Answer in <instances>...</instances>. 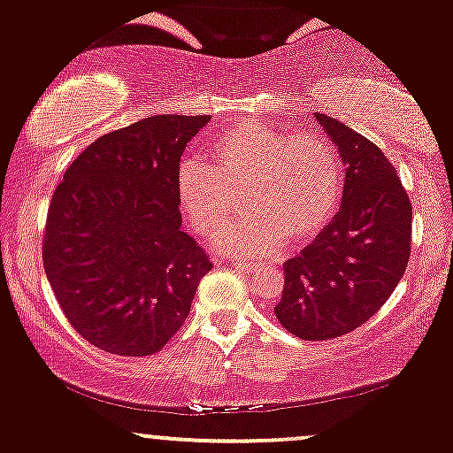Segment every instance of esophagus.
Returning a JSON list of instances; mask_svg holds the SVG:
<instances>
[{
	"label": "esophagus",
	"mask_w": 453,
	"mask_h": 453,
	"mask_svg": "<svg viewBox=\"0 0 453 453\" xmlns=\"http://www.w3.org/2000/svg\"><path fill=\"white\" fill-rule=\"evenodd\" d=\"M234 268L242 270L244 274H249V272L257 270V264H253V261H234Z\"/></svg>",
	"instance_id": "34e87169"
}]
</instances>
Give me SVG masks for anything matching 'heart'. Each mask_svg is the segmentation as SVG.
<instances>
[{
  "mask_svg": "<svg viewBox=\"0 0 453 453\" xmlns=\"http://www.w3.org/2000/svg\"><path fill=\"white\" fill-rule=\"evenodd\" d=\"M177 203L194 230L217 234L238 212L250 215L217 236L215 247L241 257L276 253L287 238L308 242L329 226L342 203V173L334 145L316 133L287 134L257 119L217 133L209 165L179 162Z\"/></svg>",
  "mask_w": 453,
  "mask_h": 453,
  "instance_id": "b5f03b06",
  "label": "heart"
}]
</instances>
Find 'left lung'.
Wrapping results in <instances>:
<instances>
[{"mask_svg":"<svg viewBox=\"0 0 453 453\" xmlns=\"http://www.w3.org/2000/svg\"><path fill=\"white\" fill-rule=\"evenodd\" d=\"M344 162L337 215L296 257L274 314L302 340H331L367 323L399 285L410 261L411 204L378 145L325 113H314Z\"/></svg>","mask_w":453,"mask_h":453,"instance_id":"obj_1","label":"left lung"}]
</instances>
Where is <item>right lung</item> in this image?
Wrapping results in <instances>:
<instances>
[{
    "mask_svg": "<svg viewBox=\"0 0 453 453\" xmlns=\"http://www.w3.org/2000/svg\"><path fill=\"white\" fill-rule=\"evenodd\" d=\"M209 119L166 113L103 134L54 189L43 270L69 323L101 350H160L212 268L181 230L174 189L185 147Z\"/></svg>",
    "mask_w": 453,
    "mask_h": 453,
    "instance_id": "1",
    "label": "right lung"
}]
</instances>
